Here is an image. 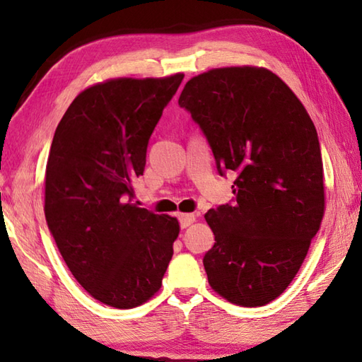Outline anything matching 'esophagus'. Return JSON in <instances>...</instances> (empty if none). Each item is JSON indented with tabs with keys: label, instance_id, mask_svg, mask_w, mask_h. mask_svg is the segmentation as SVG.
Returning <instances> with one entry per match:
<instances>
[{
	"label": "esophagus",
	"instance_id": "34e87169",
	"mask_svg": "<svg viewBox=\"0 0 362 362\" xmlns=\"http://www.w3.org/2000/svg\"><path fill=\"white\" fill-rule=\"evenodd\" d=\"M196 219H197L196 213H182L180 214V227L187 228L193 224V222H196Z\"/></svg>",
	"mask_w": 362,
	"mask_h": 362
}]
</instances>
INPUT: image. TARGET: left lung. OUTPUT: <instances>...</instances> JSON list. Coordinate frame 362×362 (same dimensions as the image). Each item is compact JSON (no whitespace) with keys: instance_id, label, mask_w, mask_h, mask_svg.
Here are the masks:
<instances>
[{"instance_id":"1","label":"left lung","mask_w":362,"mask_h":362,"mask_svg":"<svg viewBox=\"0 0 362 362\" xmlns=\"http://www.w3.org/2000/svg\"><path fill=\"white\" fill-rule=\"evenodd\" d=\"M219 173H238L233 205L205 213L214 245L204 267L230 303L263 306L294 280L325 213L324 163L308 112L263 66L213 68L182 90Z\"/></svg>"}]
</instances>
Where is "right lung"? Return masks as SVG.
I'll list each match as a JSON object with an SVG mask.
<instances>
[{
	"mask_svg": "<svg viewBox=\"0 0 362 362\" xmlns=\"http://www.w3.org/2000/svg\"><path fill=\"white\" fill-rule=\"evenodd\" d=\"M183 73L115 78L82 90L54 134L45 216L60 255L91 297L118 310L161 288L180 232L177 218L132 202L152 130Z\"/></svg>",
	"mask_w": 362,
	"mask_h": 362,
	"instance_id": "add662e5",
	"label": "right lung"
}]
</instances>
